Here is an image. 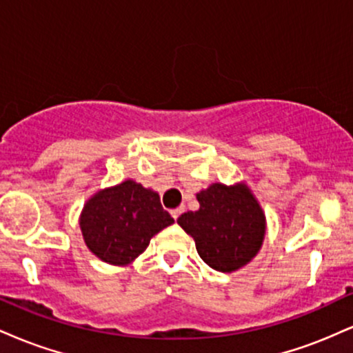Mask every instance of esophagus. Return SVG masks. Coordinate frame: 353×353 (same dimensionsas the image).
<instances>
[{"label": "esophagus", "mask_w": 353, "mask_h": 353, "mask_svg": "<svg viewBox=\"0 0 353 353\" xmlns=\"http://www.w3.org/2000/svg\"><path fill=\"white\" fill-rule=\"evenodd\" d=\"M182 212H184V208H177V209H172V210H171V216L174 217V221H177V219H179V216H181Z\"/></svg>", "instance_id": "34e87169"}]
</instances>
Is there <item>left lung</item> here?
Wrapping results in <instances>:
<instances>
[{
    "label": "left lung",
    "mask_w": 353,
    "mask_h": 353,
    "mask_svg": "<svg viewBox=\"0 0 353 353\" xmlns=\"http://www.w3.org/2000/svg\"><path fill=\"white\" fill-rule=\"evenodd\" d=\"M199 210L177 219L196 241L201 259L219 272H234L257 255L265 236V216L245 184L209 185L197 194Z\"/></svg>",
    "instance_id": "8db88e82"
}]
</instances>
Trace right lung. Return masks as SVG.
<instances>
[{
	"label": "right lung",
	"instance_id": "add662e5",
	"mask_svg": "<svg viewBox=\"0 0 353 353\" xmlns=\"http://www.w3.org/2000/svg\"><path fill=\"white\" fill-rule=\"evenodd\" d=\"M172 222L171 214L161 205L159 194L131 179L96 192L79 217L88 249L112 265L131 264L151 239Z\"/></svg>",
	"mask_w": 353,
	"mask_h": 353
}]
</instances>
